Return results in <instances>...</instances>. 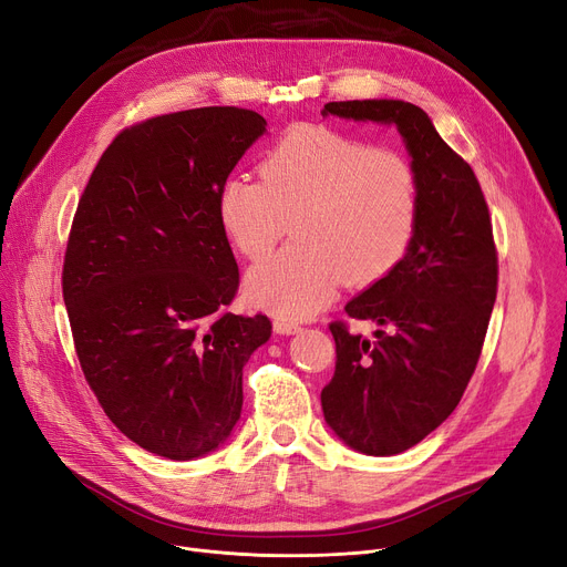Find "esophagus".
Masks as SVG:
<instances>
[{
	"mask_svg": "<svg viewBox=\"0 0 567 567\" xmlns=\"http://www.w3.org/2000/svg\"><path fill=\"white\" fill-rule=\"evenodd\" d=\"M302 328L295 326V322L288 320H275V332L277 334H298Z\"/></svg>",
	"mask_w": 567,
	"mask_h": 567,
	"instance_id": "obj_1",
	"label": "esophagus"
}]
</instances>
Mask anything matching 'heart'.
Wrapping results in <instances>:
<instances>
[{
    "label": "heart",
    "mask_w": 567,
    "mask_h": 567,
    "mask_svg": "<svg viewBox=\"0 0 567 567\" xmlns=\"http://www.w3.org/2000/svg\"><path fill=\"white\" fill-rule=\"evenodd\" d=\"M258 175L228 177L217 198L224 233L249 260L265 258L288 228L295 235L249 272L256 307L281 320L309 318L334 300L341 281L371 286L409 256L422 186L403 152L307 124L262 154Z\"/></svg>",
    "instance_id": "heart-1"
}]
</instances>
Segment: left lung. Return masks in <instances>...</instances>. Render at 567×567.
I'll return each instance as SVG.
<instances>
[{"label":"left lung","mask_w":567,"mask_h":567,"mask_svg":"<svg viewBox=\"0 0 567 567\" xmlns=\"http://www.w3.org/2000/svg\"><path fill=\"white\" fill-rule=\"evenodd\" d=\"M322 115L396 124L422 186L409 256L346 305L381 330L373 339L330 322L332 381L320 403L334 434L364 454H399L431 434L462 401L477 367L498 290L487 200L473 168L409 101H332Z\"/></svg>","instance_id":"obj_1"}]
</instances>
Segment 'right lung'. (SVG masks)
Instances as JSON below:
<instances>
[{"instance_id": "add662e5", "label": "right lung", "mask_w": 567, "mask_h": 567, "mask_svg": "<svg viewBox=\"0 0 567 567\" xmlns=\"http://www.w3.org/2000/svg\"><path fill=\"white\" fill-rule=\"evenodd\" d=\"M265 117L235 105L122 128L78 200L62 292L80 369L126 439L166 460L219 447L241 413V367L272 337L235 316L239 269L219 188Z\"/></svg>"}]
</instances>
